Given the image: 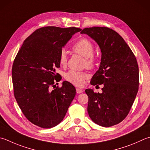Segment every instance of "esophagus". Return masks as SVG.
Instances as JSON below:
<instances>
[{
    "instance_id": "esophagus-1",
    "label": "esophagus",
    "mask_w": 150,
    "mask_h": 150,
    "mask_svg": "<svg viewBox=\"0 0 150 150\" xmlns=\"http://www.w3.org/2000/svg\"><path fill=\"white\" fill-rule=\"evenodd\" d=\"M83 91L82 89H79V88H77L76 89V93H83Z\"/></svg>"
}]
</instances>
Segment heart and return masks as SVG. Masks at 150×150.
<instances>
[{"label":"heart","mask_w":150,"mask_h":150,"mask_svg":"<svg viewBox=\"0 0 150 150\" xmlns=\"http://www.w3.org/2000/svg\"><path fill=\"white\" fill-rule=\"evenodd\" d=\"M72 50L78 54L84 57L83 66L89 69H93L97 64V57L94 54V45L88 39L81 38L73 45ZM59 62L61 67H65L67 64V53L62 50L59 53ZM88 76L84 72L75 71L70 70L64 74V78L70 83L76 86L81 87L83 86L86 79Z\"/></svg>","instance_id":"heart-1"}]
</instances>
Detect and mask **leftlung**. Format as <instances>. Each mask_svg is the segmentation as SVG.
I'll list each match as a JSON object with an SVG mask.
<instances>
[{
  "label": "left lung",
  "instance_id": "8db88e82",
  "mask_svg": "<svg viewBox=\"0 0 150 150\" xmlns=\"http://www.w3.org/2000/svg\"><path fill=\"white\" fill-rule=\"evenodd\" d=\"M87 34L99 46L101 62L91 84H103V93L85 90L88 96L87 112L93 122L111 127L128 115L138 91L139 70L136 57L123 38L105 27L85 28Z\"/></svg>",
  "mask_w": 150,
  "mask_h": 150
}]
</instances>
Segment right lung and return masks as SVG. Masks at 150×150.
<instances>
[{
	"label": "right lung",
	"mask_w": 150,
	"mask_h": 150,
	"mask_svg": "<svg viewBox=\"0 0 150 150\" xmlns=\"http://www.w3.org/2000/svg\"><path fill=\"white\" fill-rule=\"evenodd\" d=\"M81 30L41 27L25 39L16 56L12 69L14 97L23 114L35 125L49 129L58 125L74 99L76 89L69 81L55 87L61 80L55 69L60 67L62 47Z\"/></svg>",
	"instance_id": "1"
}]
</instances>
